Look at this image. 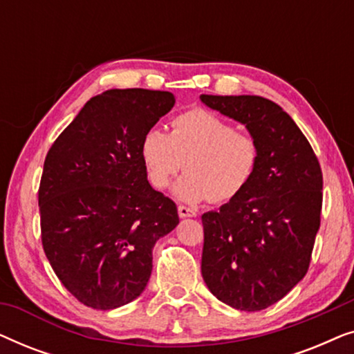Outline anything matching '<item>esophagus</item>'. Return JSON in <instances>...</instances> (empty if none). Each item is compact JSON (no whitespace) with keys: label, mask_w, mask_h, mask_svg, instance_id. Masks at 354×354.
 <instances>
[{"label":"esophagus","mask_w":354,"mask_h":354,"mask_svg":"<svg viewBox=\"0 0 354 354\" xmlns=\"http://www.w3.org/2000/svg\"><path fill=\"white\" fill-rule=\"evenodd\" d=\"M177 211H178V217H182V219H185V217L196 216V211L192 209V207H187V206H178Z\"/></svg>","instance_id":"obj_1"}]
</instances>
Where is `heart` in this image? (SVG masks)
<instances>
[{
	"mask_svg": "<svg viewBox=\"0 0 354 354\" xmlns=\"http://www.w3.org/2000/svg\"><path fill=\"white\" fill-rule=\"evenodd\" d=\"M140 158L158 190L171 185L185 166L188 172L174 187L177 200L224 203L239 196L254 177L259 145L221 115L196 108L174 118L171 133L156 127L147 130Z\"/></svg>",
	"mask_w": 354,
	"mask_h": 354,
	"instance_id": "b5f03b06",
	"label": "heart"
}]
</instances>
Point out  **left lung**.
<instances>
[{"mask_svg":"<svg viewBox=\"0 0 354 354\" xmlns=\"http://www.w3.org/2000/svg\"><path fill=\"white\" fill-rule=\"evenodd\" d=\"M200 100L243 124L259 145L248 187L219 211L201 216L203 280L222 303L261 311L308 272L321 225V166L295 120L274 101L253 95Z\"/></svg>","mask_w":354,"mask_h":354,"instance_id":"1","label":"left lung"}]
</instances>
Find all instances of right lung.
<instances>
[{
  "mask_svg": "<svg viewBox=\"0 0 354 354\" xmlns=\"http://www.w3.org/2000/svg\"><path fill=\"white\" fill-rule=\"evenodd\" d=\"M176 104L171 91L113 88L86 101L46 154L38 190L43 250L62 285L108 311L138 298L153 248L178 224L149 185L140 143Z\"/></svg>",
  "mask_w": 354,
  "mask_h": 354,
  "instance_id": "right-lung-1",
  "label": "right lung"
}]
</instances>
